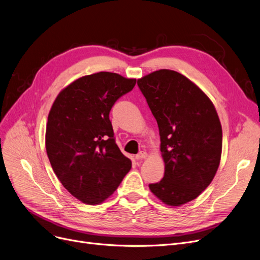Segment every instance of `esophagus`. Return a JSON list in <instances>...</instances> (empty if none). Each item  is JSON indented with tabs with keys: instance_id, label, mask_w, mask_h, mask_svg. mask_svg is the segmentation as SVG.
<instances>
[{
	"instance_id": "34e87169",
	"label": "esophagus",
	"mask_w": 260,
	"mask_h": 260,
	"mask_svg": "<svg viewBox=\"0 0 260 260\" xmlns=\"http://www.w3.org/2000/svg\"><path fill=\"white\" fill-rule=\"evenodd\" d=\"M146 158H147V153L145 151H141L136 155L137 160H143V159H146Z\"/></svg>"
}]
</instances>
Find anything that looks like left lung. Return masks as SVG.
<instances>
[{
    "label": "left lung",
    "mask_w": 260,
    "mask_h": 260,
    "mask_svg": "<svg viewBox=\"0 0 260 260\" xmlns=\"http://www.w3.org/2000/svg\"><path fill=\"white\" fill-rule=\"evenodd\" d=\"M158 122L164 177L150 191L177 207L195 200L214 178L222 154V126L211 100L177 71L160 69L138 80Z\"/></svg>",
    "instance_id": "obj_1"
}]
</instances>
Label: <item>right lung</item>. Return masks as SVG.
Masks as SVG:
<instances>
[{
    "label": "right lung",
    "instance_id": "1",
    "mask_svg": "<svg viewBox=\"0 0 260 260\" xmlns=\"http://www.w3.org/2000/svg\"><path fill=\"white\" fill-rule=\"evenodd\" d=\"M136 83L107 71L84 76L59 92L49 112L46 149L51 166L65 189L84 204L105 202L131 169L109 114Z\"/></svg>",
    "mask_w": 260,
    "mask_h": 260
}]
</instances>
